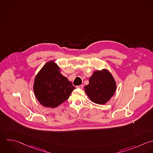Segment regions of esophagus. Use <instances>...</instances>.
Here are the masks:
<instances>
[{
	"label": "esophagus",
	"instance_id": "1",
	"mask_svg": "<svg viewBox=\"0 0 153 153\" xmlns=\"http://www.w3.org/2000/svg\"><path fill=\"white\" fill-rule=\"evenodd\" d=\"M76 88H78L82 89V88H83V85H78V86H76Z\"/></svg>",
	"mask_w": 153,
	"mask_h": 153
}]
</instances>
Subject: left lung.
Instances as JSON below:
<instances>
[{
	"label": "left lung",
	"mask_w": 153,
	"mask_h": 153,
	"mask_svg": "<svg viewBox=\"0 0 153 153\" xmlns=\"http://www.w3.org/2000/svg\"><path fill=\"white\" fill-rule=\"evenodd\" d=\"M85 92L96 103H106L114 94L115 81L112 75L106 69L95 71L89 79V84L84 87Z\"/></svg>",
	"instance_id": "8db88e82"
}]
</instances>
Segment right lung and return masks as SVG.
<instances>
[{"label": "right lung", "instance_id": "right-lung-1", "mask_svg": "<svg viewBox=\"0 0 153 153\" xmlns=\"http://www.w3.org/2000/svg\"><path fill=\"white\" fill-rule=\"evenodd\" d=\"M75 87L60 74L59 66L47 63L35 77L33 90L38 100L44 106L55 108L66 101Z\"/></svg>", "mask_w": 153, "mask_h": 153}]
</instances>
